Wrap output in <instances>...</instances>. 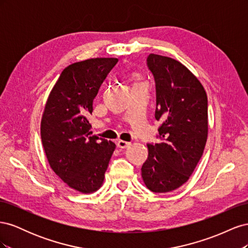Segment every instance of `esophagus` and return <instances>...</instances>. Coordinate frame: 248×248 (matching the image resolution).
Instances as JSON below:
<instances>
[{"instance_id": "34e87169", "label": "esophagus", "mask_w": 248, "mask_h": 248, "mask_svg": "<svg viewBox=\"0 0 248 248\" xmlns=\"http://www.w3.org/2000/svg\"><path fill=\"white\" fill-rule=\"evenodd\" d=\"M117 146H118V148L125 149V148L130 146V142H129V141H125V140H120L117 141Z\"/></svg>"}]
</instances>
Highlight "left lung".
<instances>
[{
    "label": "left lung",
    "mask_w": 248,
    "mask_h": 248,
    "mask_svg": "<svg viewBox=\"0 0 248 248\" xmlns=\"http://www.w3.org/2000/svg\"><path fill=\"white\" fill-rule=\"evenodd\" d=\"M147 66L155 81V119L159 141L148 144L141 177L153 192L177 189L189 179L208 136V99L200 80L176 60L150 54Z\"/></svg>",
    "instance_id": "left-lung-1"
}]
</instances>
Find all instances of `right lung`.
Here are the masks:
<instances>
[{
  "label": "right lung",
  "instance_id": "add662e5",
  "mask_svg": "<svg viewBox=\"0 0 248 248\" xmlns=\"http://www.w3.org/2000/svg\"><path fill=\"white\" fill-rule=\"evenodd\" d=\"M115 58L89 59L63 70L48 96L41 140L49 166L71 188L82 193L101 186L116 145L92 134L87 116Z\"/></svg>",
  "mask_w": 248,
  "mask_h": 248
}]
</instances>
